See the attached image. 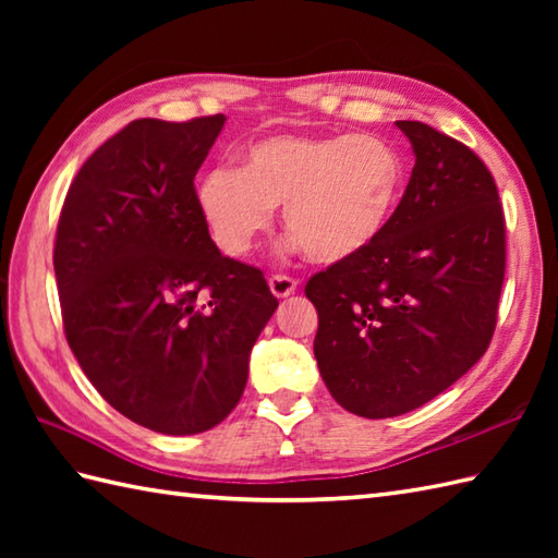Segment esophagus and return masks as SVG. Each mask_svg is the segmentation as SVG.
Returning a JSON list of instances; mask_svg holds the SVG:
<instances>
[{
	"instance_id": "esophagus-1",
	"label": "esophagus",
	"mask_w": 558,
	"mask_h": 558,
	"mask_svg": "<svg viewBox=\"0 0 558 558\" xmlns=\"http://www.w3.org/2000/svg\"><path fill=\"white\" fill-rule=\"evenodd\" d=\"M268 286H270V292L276 294L278 300H282V298H290V294L298 290L300 282L290 276H272L268 278Z\"/></svg>"
}]
</instances>
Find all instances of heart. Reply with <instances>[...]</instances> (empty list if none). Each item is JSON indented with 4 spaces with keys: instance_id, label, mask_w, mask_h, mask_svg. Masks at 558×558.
Instances as JSON below:
<instances>
[{
    "instance_id": "1",
    "label": "heart",
    "mask_w": 558,
    "mask_h": 558,
    "mask_svg": "<svg viewBox=\"0 0 558 558\" xmlns=\"http://www.w3.org/2000/svg\"><path fill=\"white\" fill-rule=\"evenodd\" d=\"M405 189V160L386 138L266 136L236 168L201 177L196 201L213 240L228 256H246L286 206L292 246L322 264L369 248L388 228Z\"/></svg>"
}]
</instances>
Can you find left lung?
I'll return each mask as SVG.
<instances>
[{"instance_id": "1", "label": "left lung", "mask_w": 558, "mask_h": 558, "mask_svg": "<svg viewBox=\"0 0 558 558\" xmlns=\"http://www.w3.org/2000/svg\"><path fill=\"white\" fill-rule=\"evenodd\" d=\"M414 168L388 228L306 282L314 354L338 405L366 420L424 405L487 352L506 270L496 182L475 153L422 122H396Z\"/></svg>"}]
</instances>
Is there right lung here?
<instances>
[{
	"mask_svg": "<svg viewBox=\"0 0 558 558\" xmlns=\"http://www.w3.org/2000/svg\"><path fill=\"white\" fill-rule=\"evenodd\" d=\"M225 124L134 120L83 162L54 240L66 342L83 374L146 429L208 432L240 402L278 300L222 256L194 177Z\"/></svg>",
	"mask_w": 558,
	"mask_h": 558,
	"instance_id": "obj_1",
	"label": "right lung"
}]
</instances>
